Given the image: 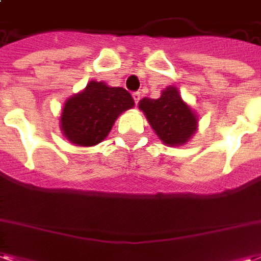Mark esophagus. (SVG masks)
Instances as JSON below:
<instances>
[{"instance_id": "1", "label": "esophagus", "mask_w": 261, "mask_h": 261, "mask_svg": "<svg viewBox=\"0 0 261 261\" xmlns=\"http://www.w3.org/2000/svg\"><path fill=\"white\" fill-rule=\"evenodd\" d=\"M133 98H134V102H136V103H138L141 99V94L140 92H133Z\"/></svg>"}]
</instances>
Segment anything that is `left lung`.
<instances>
[{
	"instance_id": "8db88e82",
	"label": "left lung",
	"mask_w": 261,
	"mask_h": 261,
	"mask_svg": "<svg viewBox=\"0 0 261 261\" xmlns=\"http://www.w3.org/2000/svg\"><path fill=\"white\" fill-rule=\"evenodd\" d=\"M140 109L160 141L169 146L184 145L194 136L198 117L179 95L175 87H167L158 99L144 98Z\"/></svg>"
}]
</instances>
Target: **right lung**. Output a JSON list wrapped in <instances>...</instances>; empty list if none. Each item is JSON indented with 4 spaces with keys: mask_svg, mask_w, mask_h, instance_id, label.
Segmentation results:
<instances>
[{
    "mask_svg": "<svg viewBox=\"0 0 261 261\" xmlns=\"http://www.w3.org/2000/svg\"><path fill=\"white\" fill-rule=\"evenodd\" d=\"M134 106L130 92L121 87L91 82L82 92L70 96L62 109L61 128L71 144L94 146L103 141L115 120Z\"/></svg>",
    "mask_w": 261,
    "mask_h": 261,
    "instance_id": "add662e5",
    "label": "right lung"
}]
</instances>
